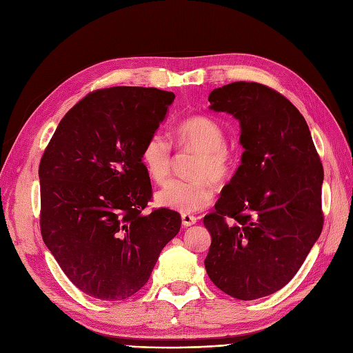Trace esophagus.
Listing matches in <instances>:
<instances>
[{"label":"esophagus","instance_id":"34e87169","mask_svg":"<svg viewBox=\"0 0 353 353\" xmlns=\"http://www.w3.org/2000/svg\"><path fill=\"white\" fill-rule=\"evenodd\" d=\"M183 225L184 227H191V225H194V223L197 222V218L196 216H193V215H188V213H184L183 216Z\"/></svg>","mask_w":353,"mask_h":353}]
</instances>
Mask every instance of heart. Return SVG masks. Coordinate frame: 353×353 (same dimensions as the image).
<instances>
[{"mask_svg": "<svg viewBox=\"0 0 353 353\" xmlns=\"http://www.w3.org/2000/svg\"><path fill=\"white\" fill-rule=\"evenodd\" d=\"M176 144L197 153L191 166V179H172L156 193L160 208L181 213H193L210 205L215 190L210 183L227 181L236 165L228 150L225 132L218 122L206 116H193L183 121L175 132ZM145 172L156 184H162L170 170V144L162 134L148 137L141 152Z\"/></svg>", "mask_w": 353, "mask_h": 353, "instance_id": "obj_1", "label": "heart"}]
</instances>
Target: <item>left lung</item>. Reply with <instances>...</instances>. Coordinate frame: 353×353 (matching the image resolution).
<instances>
[{"instance_id":"8db88e82","label":"left lung","mask_w":353,"mask_h":353,"mask_svg":"<svg viewBox=\"0 0 353 353\" xmlns=\"http://www.w3.org/2000/svg\"><path fill=\"white\" fill-rule=\"evenodd\" d=\"M213 112L240 123L241 165L203 223L212 283L240 301L279 292L323 230V165L305 117L262 83L232 82L209 94Z\"/></svg>"}]
</instances>
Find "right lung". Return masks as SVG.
I'll return each instance as SVG.
<instances>
[{
    "instance_id": "add662e5",
    "label": "right lung",
    "mask_w": 353,
    "mask_h": 353,
    "mask_svg": "<svg viewBox=\"0 0 353 353\" xmlns=\"http://www.w3.org/2000/svg\"><path fill=\"white\" fill-rule=\"evenodd\" d=\"M175 94L113 87L65 114L39 163L42 240L68 279L100 301L137 293L181 228L175 210H143L152 184L141 162Z\"/></svg>"
}]
</instances>
